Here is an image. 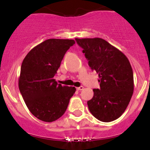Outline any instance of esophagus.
Listing matches in <instances>:
<instances>
[{"mask_svg": "<svg viewBox=\"0 0 150 150\" xmlns=\"http://www.w3.org/2000/svg\"><path fill=\"white\" fill-rule=\"evenodd\" d=\"M76 88L78 91H81V90L83 89V86H80V87H78V88Z\"/></svg>", "mask_w": 150, "mask_h": 150, "instance_id": "1", "label": "esophagus"}]
</instances>
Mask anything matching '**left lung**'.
Segmentation results:
<instances>
[{
    "label": "left lung",
    "instance_id": "1",
    "mask_svg": "<svg viewBox=\"0 0 150 150\" xmlns=\"http://www.w3.org/2000/svg\"><path fill=\"white\" fill-rule=\"evenodd\" d=\"M98 74L100 88L87 102L88 109L100 121L109 122L122 116L130 101L134 89L133 72L127 56L101 38L75 39Z\"/></svg>",
    "mask_w": 150,
    "mask_h": 150
}]
</instances>
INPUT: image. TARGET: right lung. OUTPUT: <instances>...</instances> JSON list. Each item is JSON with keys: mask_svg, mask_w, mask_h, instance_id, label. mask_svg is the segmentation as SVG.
Masks as SVG:
<instances>
[{"mask_svg": "<svg viewBox=\"0 0 150 150\" xmlns=\"http://www.w3.org/2000/svg\"><path fill=\"white\" fill-rule=\"evenodd\" d=\"M73 40L50 39L33 47L23 59L19 89L30 112L42 121L51 122L67 108L76 88L58 84L54 79L64 56Z\"/></svg>", "mask_w": 150, "mask_h": 150, "instance_id": "right-lung-1", "label": "right lung"}]
</instances>
